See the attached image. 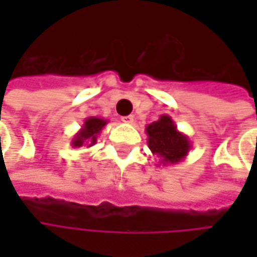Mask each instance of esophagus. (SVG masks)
Returning a JSON list of instances; mask_svg holds the SVG:
<instances>
[{"label": "esophagus", "mask_w": 257, "mask_h": 257, "mask_svg": "<svg viewBox=\"0 0 257 257\" xmlns=\"http://www.w3.org/2000/svg\"><path fill=\"white\" fill-rule=\"evenodd\" d=\"M121 120H123L124 123H127V124H133L134 123V115H124V117H121Z\"/></svg>", "instance_id": "obj_1"}]
</instances>
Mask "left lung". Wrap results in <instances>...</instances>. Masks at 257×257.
I'll list each match as a JSON object with an SVG mask.
<instances>
[{"label":"left lung","mask_w":257,"mask_h":257,"mask_svg":"<svg viewBox=\"0 0 257 257\" xmlns=\"http://www.w3.org/2000/svg\"><path fill=\"white\" fill-rule=\"evenodd\" d=\"M146 133L149 149L160 159L163 166L179 164L192 149L189 137L177 130V125L167 114H162L159 120L149 124Z\"/></svg>","instance_id":"8db88e82"}]
</instances>
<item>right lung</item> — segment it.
I'll use <instances>...</instances> for the list:
<instances>
[{"label":"right lung","instance_id":"add662e5","mask_svg":"<svg viewBox=\"0 0 257 257\" xmlns=\"http://www.w3.org/2000/svg\"><path fill=\"white\" fill-rule=\"evenodd\" d=\"M108 123V120H104L100 117H87L84 123L81 125V128L75 133V136L71 140V146L73 147H91L97 143V139L101 133L105 124Z\"/></svg>","mask_w":257,"mask_h":257}]
</instances>
